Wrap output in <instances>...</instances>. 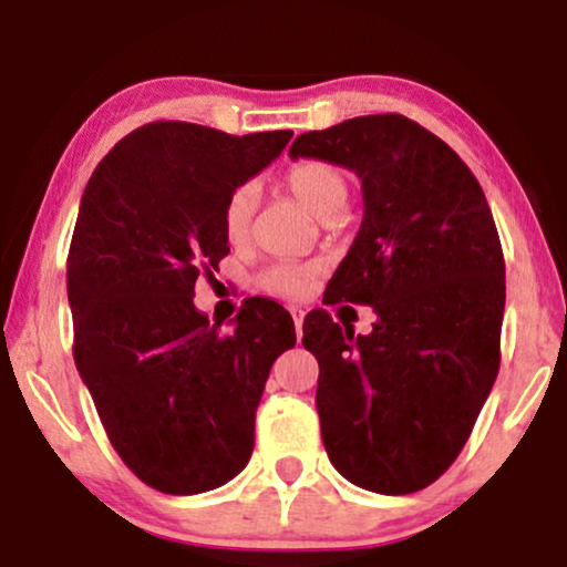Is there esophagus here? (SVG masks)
I'll return each mask as SVG.
<instances>
[{
	"label": "esophagus",
	"mask_w": 567,
	"mask_h": 567,
	"mask_svg": "<svg viewBox=\"0 0 567 567\" xmlns=\"http://www.w3.org/2000/svg\"><path fill=\"white\" fill-rule=\"evenodd\" d=\"M290 315H293V322H296V336H298V341H301V336H303V312L298 307H293L290 309Z\"/></svg>",
	"instance_id": "esophagus-1"
}]
</instances>
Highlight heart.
<instances>
[{"mask_svg": "<svg viewBox=\"0 0 567 567\" xmlns=\"http://www.w3.org/2000/svg\"><path fill=\"white\" fill-rule=\"evenodd\" d=\"M285 185L317 217L339 213L347 202V190H350L347 174L339 166L326 164V161H301L285 174ZM252 204L255 198L250 188H239L228 196L226 207H223V236H226L228 245L239 247L250 236ZM309 282H312V269L290 264V260L271 264L260 274V288L277 296H301L309 288Z\"/></svg>", "mask_w": 567, "mask_h": 567, "instance_id": "obj_1", "label": "heart"}]
</instances>
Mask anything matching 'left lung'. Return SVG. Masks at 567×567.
<instances>
[{
  "instance_id": "8db88e82",
  "label": "left lung",
  "mask_w": 567,
  "mask_h": 567,
  "mask_svg": "<svg viewBox=\"0 0 567 567\" xmlns=\"http://www.w3.org/2000/svg\"><path fill=\"white\" fill-rule=\"evenodd\" d=\"M290 158L344 166L363 188L326 301L365 303L374 328L326 309L303 320L322 444L358 487L416 493L455 463L501 365L506 264L489 204L446 142L395 112L301 134Z\"/></svg>"
}]
</instances>
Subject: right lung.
Masks as SVG:
<instances>
[{"label":"right lung","instance_id":"add662e5","mask_svg":"<svg viewBox=\"0 0 567 567\" xmlns=\"http://www.w3.org/2000/svg\"><path fill=\"white\" fill-rule=\"evenodd\" d=\"M293 132L231 136L158 121L123 136L91 174L66 258L74 365L110 444L151 487L196 495L247 465L274 360L293 317L250 298L234 331L193 303L226 258L223 207Z\"/></svg>","mask_w":567,"mask_h":567}]
</instances>
